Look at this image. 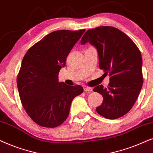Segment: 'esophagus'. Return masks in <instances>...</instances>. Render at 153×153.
Returning a JSON list of instances; mask_svg holds the SVG:
<instances>
[{"label": "esophagus", "mask_w": 153, "mask_h": 153, "mask_svg": "<svg viewBox=\"0 0 153 153\" xmlns=\"http://www.w3.org/2000/svg\"><path fill=\"white\" fill-rule=\"evenodd\" d=\"M84 91H92V88H91V87H85Z\"/></svg>", "instance_id": "34e87169"}]
</instances>
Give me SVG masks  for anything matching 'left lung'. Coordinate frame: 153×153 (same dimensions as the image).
Wrapping results in <instances>:
<instances>
[{"mask_svg":"<svg viewBox=\"0 0 153 153\" xmlns=\"http://www.w3.org/2000/svg\"><path fill=\"white\" fill-rule=\"evenodd\" d=\"M87 42L97 49L99 67L111 77L108 88L100 85L93 89L103 98L96 110L107 119L120 117L133 107L142 88L140 52L129 36L112 26L87 30L80 43Z\"/></svg>","mask_w":153,"mask_h":153,"instance_id":"8db88e82","label":"left lung"}]
</instances>
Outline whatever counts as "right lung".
I'll return each mask as SVG.
<instances>
[{
    "instance_id": "right-lung-1",
    "label": "right lung",
    "mask_w": 153,
    "mask_h": 153,
    "mask_svg": "<svg viewBox=\"0 0 153 153\" xmlns=\"http://www.w3.org/2000/svg\"><path fill=\"white\" fill-rule=\"evenodd\" d=\"M85 31H53L33 45L24 56L17 78L19 97L26 113L41 127L62 125L68 117L73 99L83 92L80 85L59 82L58 75Z\"/></svg>"
}]
</instances>
